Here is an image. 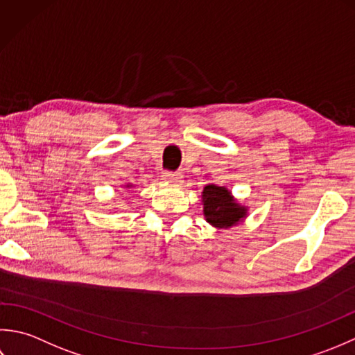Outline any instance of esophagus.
Segmentation results:
<instances>
[{
	"instance_id": "1",
	"label": "esophagus",
	"mask_w": 355,
	"mask_h": 355,
	"mask_svg": "<svg viewBox=\"0 0 355 355\" xmlns=\"http://www.w3.org/2000/svg\"><path fill=\"white\" fill-rule=\"evenodd\" d=\"M162 179L165 180V182H175V184H180V182H182V175H180V173L165 171V173H162Z\"/></svg>"
}]
</instances>
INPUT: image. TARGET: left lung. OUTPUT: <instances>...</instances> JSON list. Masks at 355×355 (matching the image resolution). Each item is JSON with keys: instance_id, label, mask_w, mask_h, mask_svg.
I'll return each instance as SVG.
<instances>
[{"instance_id": "1", "label": "left lung", "mask_w": 355, "mask_h": 355, "mask_svg": "<svg viewBox=\"0 0 355 355\" xmlns=\"http://www.w3.org/2000/svg\"><path fill=\"white\" fill-rule=\"evenodd\" d=\"M202 196H204V214L211 225L228 228L243 219L245 208L236 204L227 188L207 185Z\"/></svg>"}]
</instances>
